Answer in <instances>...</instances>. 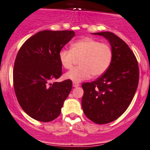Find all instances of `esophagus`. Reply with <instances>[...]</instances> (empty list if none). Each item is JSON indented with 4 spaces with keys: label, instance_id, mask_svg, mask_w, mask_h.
I'll use <instances>...</instances> for the list:
<instances>
[{
    "label": "esophagus",
    "instance_id": "1",
    "mask_svg": "<svg viewBox=\"0 0 150 150\" xmlns=\"http://www.w3.org/2000/svg\"><path fill=\"white\" fill-rule=\"evenodd\" d=\"M72 86H73V87H79L80 85H79V83H76V82H73V83H72Z\"/></svg>",
    "mask_w": 150,
    "mask_h": 150
}]
</instances>
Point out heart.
<instances>
[{
  "mask_svg": "<svg viewBox=\"0 0 150 150\" xmlns=\"http://www.w3.org/2000/svg\"><path fill=\"white\" fill-rule=\"evenodd\" d=\"M59 61L65 69L72 68L75 59H79V67L64 75L65 78L74 82L87 80L93 76L103 75L109 68L112 60V50L105 43L84 37L74 42L71 48L59 52Z\"/></svg>",
  "mask_w": 150,
  "mask_h": 150,
  "instance_id": "1",
  "label": "heart"
}]
</instances>
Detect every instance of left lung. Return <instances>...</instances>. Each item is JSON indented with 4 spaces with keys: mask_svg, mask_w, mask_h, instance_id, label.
<instances>
[{
    "mask_svg": "<svg viewBox=\"0 0 150 150\" xmlns=\"http://www.w3.org/2000/svg\"><path fill=\"white\" fill-rule=\"evenodd\" d=\"M110 43L112 60L108 70L91 83H83L81 105L87 118L97 124L113 122L126 110L138 86L139 68L129 45L111 32L93 33Z\"/></svg>",
    "mask_w": 150,
    "mask_h": 150,
    "instance_id": "8db88e82",
    "label": "left lung"
}]
</instances>
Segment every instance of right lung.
Masks as SVG:
<instances>
[{
    "instance_id": "1",
    "label": "right lung",
    "mask_w": 150,
    "mask_h": 150,
    "mask_svg": "<svg viewBox=\"0 0 150 150\" xmlns=\"http://www.w3.org/2000/svg\"><path fill=\"white\" fill-rule=\"evenodd\" d=\"M71 30H42L30 37L16 56L13 69L15 93L21 108L40 122L58 117L72 82H52L62 75L59 52L75 36Z\"/></svg>"
}]
</instances>
